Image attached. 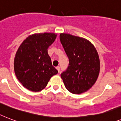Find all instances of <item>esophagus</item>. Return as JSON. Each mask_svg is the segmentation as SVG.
<instances>
[{"label": "esophagus", "mask_w": 121, "mask_h": 121, "mask_svg": "<svg viewBox=\"0 0 121 121\" xmlns=\"http://www.w3.org/2000/svg\"><path fill=\"white\" fill-rule=\"evenodd\" d=\"M56 69H57V70L58 71V72H59V71H60V67H59V66H57V67H56Z\"/></svg>", "instance_id": "esophagus-1"}]
</instances>
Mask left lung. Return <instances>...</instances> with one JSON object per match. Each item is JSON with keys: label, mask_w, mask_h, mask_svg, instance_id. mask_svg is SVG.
<instances>
[{"label": "left lung", "mask_w": 121, "mask_h": 121, "mask_svg": "<svg viewBox=\"0 0 121 121\" xmlns=\"http://www.w3.org/2000/svg\"><path fill=\"white\" fill-rule=\"evenodd\" d=\"M60 40L69 61L67 70L60 75L65 87L74 94L86 92L99 77L100 65L98 52L84 38L60 33Z\"/></svg>", "instance_id": "1"}]
</instances>
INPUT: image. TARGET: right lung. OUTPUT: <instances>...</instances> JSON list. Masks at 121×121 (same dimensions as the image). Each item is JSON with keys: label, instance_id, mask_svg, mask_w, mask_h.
<instances>
[{"label": "right lung", "instance_id": "add662e5", "mask_svg": "<svg viewBox=\"0 0 121 121\" xmlns=\"http://www.w3.org/2000/svg\"><path fill=\"white\" fill-rule=\"evenodd\" d=\"M53 33H35L27 37L19 47L14 62L17 79L26 88L40 91L50 78L58 73L52 65L48 48L56 40Z\"/></svg>", "mask_w": 121, "mask_h": 121}]
</instances>
